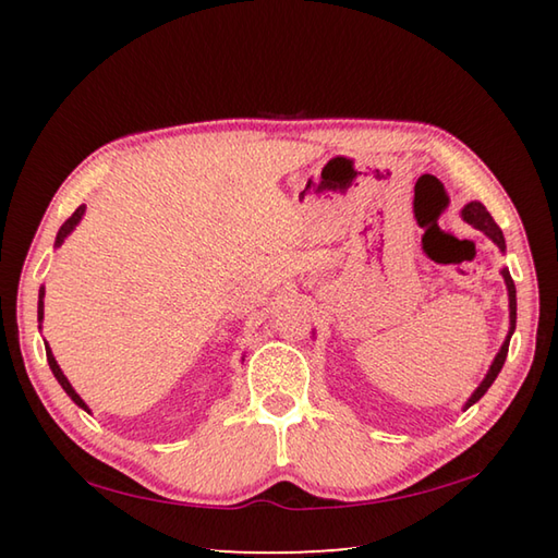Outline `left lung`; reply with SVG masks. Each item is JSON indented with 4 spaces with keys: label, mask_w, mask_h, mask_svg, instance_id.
<instances>
[{
    "label": "left lung",
    "mask_w": 558,
    "mask_h": 558,
    "mask_svg": "<svg viewBox=\"0 0 558 558\" xmlns=\"http://www.w3.org/2000/svg\"><path fill=\"white\" fill-rule=\"evenodd\" d=\"M460 218L465 220L468 225H472V228H475V230L487 234L489 240L501 248V252H506V240H504L501 228L494 222V218L489 216V210L484 208V206L480 204V201H470V204L462 206ZM501 276H504L506 290H508V322H511V326H508V336H506V340H504L501 350L496 352V357H494V362H492V366H489L487 376L482 378V384L475 388V393H472V396L468 398V402H465V405H462V410H468L470 405H475V402H477L484 393H487L489 386L496 381V376H499L501 366H504V362H506L508 342H511V336H513V330H515V286H513V278H511V272H508V268H501Z\"/></svg>",
    "instance_id": "obj_1"
}]
</instances>
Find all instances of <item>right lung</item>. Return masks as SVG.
<instances>
[{
    "instance_id": "add662e5",
    "label": "right lung",
    "mask_w": 558,
    "mask_h": 558,
    "mask_svg": "<svg viewBox=\"0 0 558 558\" xmlns=\"http://www.w3.org/2000/svg\"><path fill=\"white\" fill-rule=\"evenodd\" d=\"M83 216H86V206H78V208L74 210V216H71V218L62 225V228H59V232H57V236H54V248H59V246L64 244V240H66V236H69L71 232L76 230V225L81 222ZM43 300H45V286H43L40 292H38V328H43V318H45V302H43ZM45 352H47V364H50V369H52L54 378L59 381V386L64 388V393H66L71 400H74L81 410H86V412L90 414V408L86 405V402H83V398L76 393L74 386L69 384V378L64 376V372L59 369V364H57L54 354H52V350H50V345H47V342H45ZM242 362H244V360H242Z\"/></svg>"
}]
</instances>
